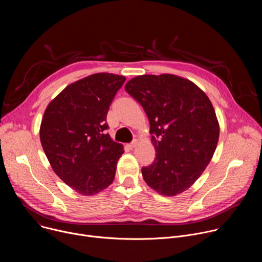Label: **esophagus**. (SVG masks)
Returning <instances> with one entry per match:
<instances>
[{
  "label": "esophagus",
  "mask_w": 262,
  "mask_h": 262,
  "mask_svg": "<svg viewBox=\"0 0 262 262\" xmlns=\"http://www.w3.org/2000/svg\"><path fill=\"white\" fill-rule=\"evenodd\" d=\"M137 144H138V141H137V140H134L130 144H128V147H129V148H135V147L137 146Z\"/></svg>",
  "instance_id": "34e87169"
}]
</instances>
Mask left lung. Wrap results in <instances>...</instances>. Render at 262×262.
I'll return each instance as SVG.
<instances>
[{
    "label": "left lung",
    "mask_w": 262,
    "mask_h": 262,
    "mask_svg": "<svg viewBox=\"0 0 262 262\" xmlns=\"http://www.w3.org/2000/svg\"><path fill=\"white\" fill-rule=\"evenodd\" d=\"M124 89L143 106L150 123L157 157L142 168L145 182L164 196L188 190L209 164L219 141L209 98L193 82L169 73L136 77Z\"/></svg>",
    "instance_id": "left-lung-1"
}]
</instances>
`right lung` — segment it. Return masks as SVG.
Returning <instances> with one entry per match:
<instances>
[{
    "label": "right lung",
    "instance_id": "right-lung-1",
    "mask_svg": "<svg viewBox=\"0 0 262 262\" xmlns=\"http://www.w3.org/2000/svg\"><path fill=\"white\" fill-rule=\"evenodd\" d=\"M125 77L99 72L68 85L47 106L40 141L54 172L91 196L113 182L123 146L105 133L111 102Z\"/></svg>",
    "mask_w": 262,
    "mask_h": 262
}]
</instances>
